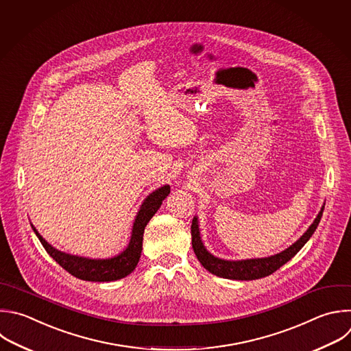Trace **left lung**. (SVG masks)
<instances>
[{
    "label": "left lung",
    "instance_id": "obj_1",
    "mask_svg": "<svg viewBox=\"0 0 351 351\" xmlns=\"http://www.w3.org/2000/svg\"><path fill=\"white\" fill-rule=\"evenodd\" d=\"M325 204L321 206V210L315 216L314 221L308 226V228L303 232V236L293 243L291 247L284 250L280 254H276L269 258H258V259H245V261H226L216 258L212 255L204 245L201 240L199 232V224H198V216H194L191 223V244L194 254L199 263L206 269L209 273L228 280H240V281H250V280H258L267 277L277 271L281 266H284L287 262H289L310 240V237L314 234V231L321 220L322 212H324Z\"/></svg>",
    "mask_w": 351,
    "mask_h": 351
}]
</instances>
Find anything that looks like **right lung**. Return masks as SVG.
Masks as SVG:
<instances>
[{"label":"right lung","instance_id":"right-lung-1","mask_svg":"<svg viewBox=\"0 0 351 351\" xmlns=\"http://www.w3.org/2000/svg\"><path fill=\"white\" fill-rule=\"evenodd\" d=\"M169 193H171L169 184H164L162 187H158L145 198V201L142 202L135 216L132 231H131V240L127 248L119 255L107 258V259H92V258H84V256L62 252L53 248L49 243H47L37 231V228L32 223L30 224L36 232V236L41 241L43 247L49 254V256H52L53 261H56L71 276L84 281H93V282L117 281L131 274L138 266V262L142 254L145 227L147 226L150 219L154 216V213L160 209L162 201L167 198Z\"/></svg>","mask_w":351,"mask_h":351}]
</instances>
